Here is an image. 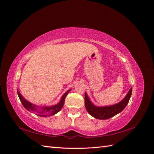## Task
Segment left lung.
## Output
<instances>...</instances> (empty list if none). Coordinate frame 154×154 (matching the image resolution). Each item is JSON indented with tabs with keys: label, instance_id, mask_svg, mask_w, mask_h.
<instances>
[{
	"label": "left lung",
	"instance_id": "8db88e82",
	"mask_svg": "<svg viewBox=\"0 0 154 154\" xmlns=\"http://www.w3.org/2000/svg\"><path fill=\"white\" fill-rule=\"evenodd\" d=\"M132 87L128 92L125 98L118 103L106 106H97L93 104L85 92V105L87 112L94 117L98 119H109L121 112L127 105L131 96Z\"/></svg>",
	"mask_w": 154,
	"mask_h": 154
}]
</instances>
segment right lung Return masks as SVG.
Wrapping results in <instances>:
<instances>
[{
  "label": "right lung",
  "mask_w": 154,
  "mask_h": 154,
  "mask_svg": "<svg viewBox=\"0 0 154 154\" xmlns=\"http://www.w3.org/2000/svg\"><path fill=\"white\" fill-rule=\"evenodd\" d=\"M70 91H71V89L68 90L66 93H65L62 96L61 100L60 101L58 104L50 106H39L35 105L30 103L28 101H27L26 99H24V97L21 95L20 92L18 90L17 94L22 104L24 106V108L26 110L35 113L36 115H38L39 116H41V117H47V116L54 115L58 113L59 111L61 110L64 104L65 99H66V97Z\"/></svg>",
  "instance_id": "obj_1"
}]
</instances>
